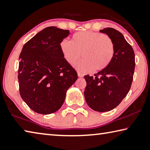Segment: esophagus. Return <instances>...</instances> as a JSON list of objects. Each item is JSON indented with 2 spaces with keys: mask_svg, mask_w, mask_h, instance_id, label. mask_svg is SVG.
Returning a JSON list of instances; mask_svg holds the SVG:
<instances>
[{
  "mask_svg": "<svg viewBox=\"0 0 150 150\" xmlns=\"http://www.w3.org/2000/svg\"><path fill=\"white\" fill-rule=\"evenodd\" d=\"M78 77L79 78H82L83 77V74H81V73H80V72H78Z\"/></svg>",
  "mask_w": 150,
  "mask_h": 150,
  "instance_id": "34e87169",
  "label": "esophagus"
}]
</instances>
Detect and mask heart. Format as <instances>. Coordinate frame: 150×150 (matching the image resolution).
I'll list each match as a JSON object with an SVG mask.
<instances>
[{"label": "heart", "mask_w": 150, "mask_h": 150, "mask_svg": "<svg viewBox=\"0 0 150 150\" xmlns=\"http://www.w3.org/2000/svg\"><path fill=\"white\" fill-rule=\"evenodd\" d=\"M60 50L68 63L75 64L76 69L81 72L95 70H103L111 63L115 55V44L108 35L92 31H81L72 36L70 42H61Z\"/></svg>", "instance_id": "1"}]
</instances>
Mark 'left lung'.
Masks as SVG:
<instances>
[{
  "instance_id": "obj_1",
  "label": "left lung",
  "mask_w": 150,
  "mask_h": 150,
  "mask_svg": "<svg viewBox=\"0 0 150 150\" xmlns=\"http://www.w3.org/2000/svg\"><path fill=\"white\" fill-rule=\"evenodd\" d=\"M100 32L106 34L115 44V55L106 69L94 76H84L85 99L97 112H108L119 105L131 88L135 67L134 50L123 35L113 28Z\"/></svg>"
}]
</instances>
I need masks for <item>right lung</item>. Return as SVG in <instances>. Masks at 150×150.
<instances>
[{"label": "right lung", "mask_w": 150, "mask_h": 150, "mask_svg": "<svg viewBox=\"0 0 150 150\" xmlns=\"http://www.w3.org/2000/svg\"><path fill=\"white\" fill-rule=\"evenodd\" d=\"M69 34V30L48 27L23 47L19 58V93L28 106L38 114H50L60 109L67 90L78 79L59 46Z\"/></svg>", "instance_id": "right-lung-1"}]
</instances>
